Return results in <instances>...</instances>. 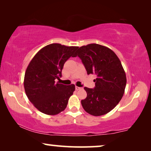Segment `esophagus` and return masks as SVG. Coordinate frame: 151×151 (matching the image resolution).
Here are the masks:
<instances>
[{"label": "esophagus", "mask_w": 151, "mask_h": 151, "mask_svg": "<svg viewBox=\"0 0 151 151\" xmlns=\"http://www.w3.org/2000/svg\"><path fill=\"white\" fill-rule=\"evenodd\" d=\"M80 89H82V88H81V87H79V86H76V90L78 91V90H80Z\"/></svg>", "instance_id": "1"}]
</instances>
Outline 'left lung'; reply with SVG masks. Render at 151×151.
Wrapping results in <instances>:
<instances>
[{
  "label": "left lung",
  "instance_id": "8db88e82",
  "mask_svg": "<svg viewBox=\"0 0 151 151\" xmlns=\"http://www.w3.org/2000/svg\"><path fill=\"white\" fill-rule=\"evenodd\" d=\"M78 56L87 71L96 74L94 88L84 87L87 96L81 100L84 111L94 116L106 114L119 102L124 93L127 77L117 55L108 47L89 44L78 49Z\"/></svg>",
  "mask_w": 151,
  "mask_h": 151
}]
</instances>
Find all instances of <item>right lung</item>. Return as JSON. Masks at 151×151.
I'll use <instances>...</instances> for the list:
<instances>
[{"mask_svg":"<svg viewBox=\"0 0 151 151\" xmlns=\"http://www.w3.org/2000/svg\"><path fill=\"white\" fill-rule=\"evenodd\" d=\"M78 47H67L58 43L40 49L29 64L24 78L26 95L33 105L45 114L54 115L63 111L75 85H65L55 80L62 76L64 64Z\"/></svg>","mask_w":151,"mask_h":151,"instance_id":"right-lung-1","label":"right lung"}]
</instances>
